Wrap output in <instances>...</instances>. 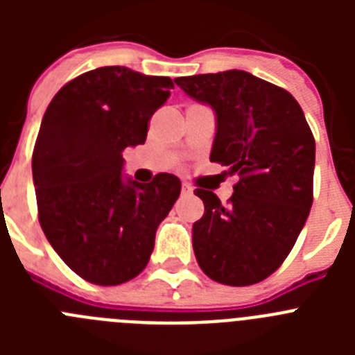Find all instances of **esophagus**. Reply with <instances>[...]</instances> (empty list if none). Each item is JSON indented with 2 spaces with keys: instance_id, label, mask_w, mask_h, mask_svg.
I'll list each match as a JSON object with an SVG mask.
<instances>
[{
  "instance_id": "1",
  "label": "esophagus",
  "mask_w": 355,
  "mask_h": 355,
  "mask_svg": "<svg viewBox=\"0 0 355 355\" xmlns=\"http://www.w3.org/2000/svg\"><path fill=\"white\" fill-rule=\"evenodd\" d=\"M190 193H192V188L188 187V184H183L181 187V196H190Z\"/></svg>"
}]
</instances>
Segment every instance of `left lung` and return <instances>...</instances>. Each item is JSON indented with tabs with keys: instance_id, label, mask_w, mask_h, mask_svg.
<instances>
[{
	"instance_id": "left-lung-1",
	"label": "left lung",
	"mask_w": 355,
	"mask_h": 355,
	"mask_svg": "<svg viewBox=\"0 0 355 355\" xmlns=\"http://www.w3.org/2000/svg\"><path fill=\"white\" fill-rule=\"evenodd\" d=\"M174 81L211 106L209 159L238 175L227 205L196 190L205 202L192 229L197 263L216 283H259L286 259L313 205L315 139L302 108L284 89L238 69Z\"/></svg>"
}]
</instances>
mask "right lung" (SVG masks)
Here are the masks:
<instances>
[{
    "mask_svg": "<svg viewBox=\"0 0 355 355\" xmlns=\"http://www.w3.org/2000/svg\"><path fill=\"white\" fill-rule=\"evenodd\" d=\"M174 81L121 65L85 72L49 103L31 172L44 234L80 277L115 286L149 263L159 222L181 181L162 172L142 184L124 175L126 147L147 139V122Z\"/></svg>",
    "mask_w": 355,
    "mask_h": 355,
    "instance_id": "add662e5",
    "label": "right lung"
}]
</instances>
